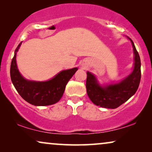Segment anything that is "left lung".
Returning a JSON list of instances; mask_svg holds the SVG:
<instances>
[{
    "label": "left lung",
    "mask_w": 152,
    "mask_h": 152,
    "mask_svg": "<svg viewBox=\"0 0 152 152\" xmlns=\"http://www.w3.org/2000/svg\"><path fill=\"white\" fill-rule=\"evenodd\" d=\"M132 44L134 64L132 72L123 80L116 83L101 85L96 76L87 71L86 92L92 102L107 109H116L133 96L138 90L140 82V59L134 43L127 37Z\"/></svg>",
    "instance_id": "left-lung-1"
}]
</instances>
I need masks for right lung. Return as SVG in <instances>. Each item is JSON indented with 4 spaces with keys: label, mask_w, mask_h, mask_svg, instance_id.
<instances>
[{
    "label": "right lung",
    "mask_w": 152,
    "mask_h": 152,
    "mask_svg": "<svg viewBox=\"0 0 152 152\" xmlns=\"http://www.w3.org/2000/svg\"><path fill=\"white\" fill-rule=\"evenodd\" d=\"M22 42L14 52L10 67V77L13 85L20 96L34 106H48L57 103L63 95L66 84L78 68L64 70L50 80L38 82L26 80L20 73L16 64V53Z\"/></svg>",
    "instance_id": "obj_1"
}]
</instances>
